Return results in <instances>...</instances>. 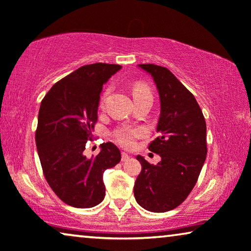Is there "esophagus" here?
Returning <instances> with one entry per match:
<instances>
[{"instance_id": "obj_1", "label": "esophagus", "mask_w": 251, "mask_h": 251, "mask_svg": "<svg viewBox=\"0 0 251 251\" xmlns=\"http://www.w3.org/2000/svg\"><path fill=\"white\" fill-rule=\"evenodd\" d=\"M129 159H130L129 154H126V153H125V152H122V154H121V160L123 161V162H126V161H128Z\"/></svg>"}]
</instances>
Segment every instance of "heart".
<instances>
[{
	"mask_svg": "<svg viewBox=\"0 0 251 251\" xmlns=\"http://www.w3.org/2000/svg\"><path fill=\"white\" fill-rule=\"evenodd\" d=\"M133 98L139 97V96H151L150 89L144 84H137L135 88H133ZM108 94V90L106 91L104 97L101 98V102L104 100L105 96ZM143 135L142 129H131V128H121L116 130L114 132L115 140L118 142L120 145L123 147H131L133 144H135V140Z\"/></svg>",
	"mask_w": 251,
	"mask_h": 251,
	"instance_id": "1",
	"label": "heart"
}]
</instances>
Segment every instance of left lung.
<instances>
[{
    "label": "left lung",
    "mask_w": 251,
    "mask_h": 251,
    "mask_svg": "<svg viewBox=\"0 0 251 251\" xmlns=\"http://www.w3.org/2000/svg\"><path fill=\"white\" fill-rule=\"evenodd\" d=\"M138 67L152 76L159 92V137L149 150L161 161L154 166L137 156L142 171L133 194L146 210L166 212L184 202L197 184L207 156V126L197 99L168 68L153 64Z\"/></svg>",
    "instance_id": "8db88e82"
}]
</instances>
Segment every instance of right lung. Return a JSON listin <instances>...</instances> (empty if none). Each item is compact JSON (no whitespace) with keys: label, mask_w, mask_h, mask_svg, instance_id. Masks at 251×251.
I'll return each instance as SVG.
<instances>
[{"label":"right lung","mask_w":251,"mask_h":251,"mask_svg":"<svg viewBox=\"0 0 251 251\" xmlns=\"http://www.w3.org/2000/svg\"><path fill=\"white\" fill-rule=\"evenodd\" d=\"M121 68L115 64L85 65L57 82L41 102L35 133L41 166L52 191L72 207L100 203L104 171L121 160V152L111 142L101 144L98 155H84L98 119L102 85Z\"/></svg>","instance_id":"1"}]
</instances>
